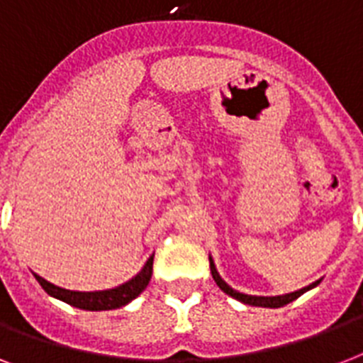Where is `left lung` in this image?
I'll return each instance as SVG.
<instances>
[{"label": "left lung", "instance_id": "8db88e82", "mask_svg": "<svg viewBox=\"0 0 363 363\" xmlns=\"http://www.w3.org/2000/svg\"><path fill=\"white\" fill-rule=\"evenodd\" d=\"M209 264H211V273H213V279H215V282L218 284V288H220L222 292H226L228 296H232V298H235L238 301H241V303L254 305V307H269V309H277V307H282V305H286V303H290V301H294V299H298L301 294L307 292V290H311V288H315L316 284H320V281H316V282H313V284H309V286H305V288H301V290H298V292L284 294V296H248V294H242V292H238V290H233V288L230 286V284H228V282L224 281L220 275H218L215 262H213V258H211V256H209Z\"/></svg>", "mask_w": 363, "mask_h": 363}]
</instances>
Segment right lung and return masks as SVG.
Wrapping results in <instances>:
<instances>
[{
    "mask_svg": "<svg viewBox=\"0 0 363 363\" xmlns=\"http://www.w3.org/2000/svg\"><path fill=\"white\" fill-rule=\"evenodd\" d=\"M152 259L154 254L147 259V264L143 265V269L137 273L135 277H131L130 281L121 284L116 288H109V290H96V292H77V290H65V288H60L52 282L45 281L43 277L35 275L37 282L41 284L43 290L52 296V298L64 301V303H69L77 309L82 311H111L118 309V307H124L135 299L139 294L147 288L150 277H152Z\"/></svg>",
    "mask_w": 363,
    "mask_h": 363,
    "instance_id": "right-lung-1",
    "label": "right lung"
}]
</instances>
